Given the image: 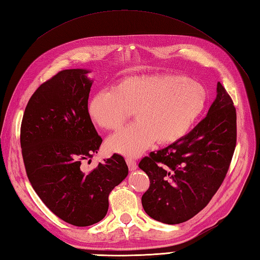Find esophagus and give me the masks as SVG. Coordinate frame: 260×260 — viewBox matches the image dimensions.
<instances>
[{
  "mask_svg": "<svg viewBox=\"0 0 260 260\" xmlns=\"http://www.w3.org/2000/svg\"><path fill=\"white\" fill-rule=\"evenodd\" d=\"M126 163L128 165V169L131 171H135L137 168V163L133 157H126Z\"/></svg>",
  "mask_w": 260,
  "mask_h": 260,
  "instance_id": "1",
  "label": "esophagus"
}]
</instances>
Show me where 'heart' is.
Returning <instances> with one entry per match:
<instances>
[{"label": "heart", "mask_w": 260, "mask_h": 260, "mask_svg": "<svg viewBox=\"0 0 260 260\" xmlns=\"http://www.w3.org/2000/svg\"><path fill=\"white\" fill-rule=\"evenodd\" d=\"M207 93L199 82L175 75L131 76L98 90L88 114L102 128L116 131L135 112L139 118L113 135L110 150L139 155L156 140L170 144L183 137L203 112Z\"/></svg>", "instance_id": "heart-1"}]
</instances>
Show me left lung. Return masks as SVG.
Listing matches in <instances>:
<instances>
[{
    "mask_svg": "<svg viewBox=\"0 0 260 260\" xmlns=\"http://www.w3.org/2000/svg\"><path fill=\"white\" fill-rule=\"evenodd\" d=\"M236 142V108L218 82L217 97L206 117L189 134L140 162L150 179V187L142 197L145 212L168 224L194 217L222 184Z\"/></svg>",
    "mask_w": 260,
    "mask_h": 260,
    "instance_id": "left-lung-1",
    "label": "left lung"
}]
</instances>
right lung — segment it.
Listing matches in <instances>:
<instances>
[{"instance_id":"right-lung-1","label":"right lung","mask_w":260,"mask_h":260,"mask_svg":"<svg viewBox=\"0 0 260 260\" xmlns=\"http://www.w3.org/2000/svg\"><path fill=\"white\" fill-rule=\"evenodd\" d=\"M88 73L67 69L43 82L26 105L20 134L32 187L57 217L77 227L101 221L109 193L128 174L116 153L89 173L81 169L103 142L88 114Z\"/></svg>"}]
</instances>
